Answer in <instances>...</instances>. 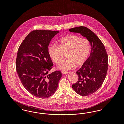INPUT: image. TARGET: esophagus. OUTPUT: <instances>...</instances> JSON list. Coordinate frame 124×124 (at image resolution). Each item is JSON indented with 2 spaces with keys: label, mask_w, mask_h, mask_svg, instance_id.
Masks as SVG:
<instances>
[{
  "label": "esophagus",
  "mask_w": 124,
  "mask_h": 124,
  "mask_svg": "<svg viewBox=\"0 0 124 124\" xmlns=\"http://www.w3.org/2000/svg\"><path fill=\"white\" fill-rule=\"evenodd\" d=\"M61 72H62V75H64V74L67 73V71H62Z\"/></svg>",
  "instance_id": "esophagus-1"
}]
</instances>
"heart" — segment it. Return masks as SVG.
I'll use <instances>...</instances> for the list:
<instances>
[{
	"instance_id": "1",
	"label": "heart",
	"mask_w": 124,
	"mask_h": 124,
	"mask_svg": "<svg viewBox=\"0 0 124 124\" xmlns=\"http://www.w3.org/2000/svg\"><path fill=\"white\" fill-rule=\"evenodd\" d=\"M91 46L88 39L75 35H70L61 38L58 46L51 44L48 47V53L52 60L59 64L65 53L66 58L58 67L62 70H68L75 65L81 66L85 62L91 51Z\"/></svg>"
}]
</instances>
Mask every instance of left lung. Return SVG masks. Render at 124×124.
Returning <instances> with one entry per match:
<instances>
[{
	"label": "left lung",
	"instance_id": "obj_1",
	"mask_svg": "<svg viewBox=\"0 0 124 124\" xmlns=\"http://www.w3.org/2000/svg\"><path fill=\"white\" fill-rule=\"evenodd\" d=\"M69 31L80 33L91 44L90 55L76 72L78 79L72 85L78 94L82 96H89L98 90L106 77L108 67V55L100 39L88 28L81 26L71 28Z\"/></svg>",
	"mask_w": 124,
	"mask_h": 124
}]
</instances>
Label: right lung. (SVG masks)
I'll list each match as a JSON object with an SVG mask.
<instances>
[{"label":"right lung","mask_w":124,"mask_h":124,"mask_svg":"<svg viewBox=\"0 0 124 124\" xmlns=\"http://www.w3.org/2000/svg\"><path fill=\"white\" fill-rule=\"evenodd\" d=\"M58 31L36 30L24 39L18 50L16 68L24 87L31 94L46 99L58 88L61 72L48 74L53 63L48 53L49 43Z\"/></svg>","instance_id":"right-lung-1"}]
</instances>
